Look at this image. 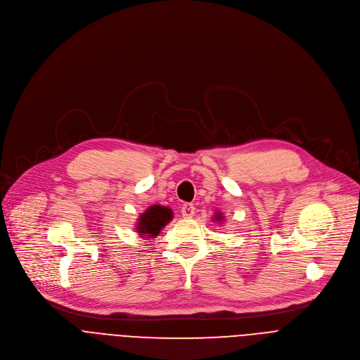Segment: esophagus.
I'll return each instance as SVG.
<instances>
[{
	"mask_svg": "<svg viewBox=\"0 0 360 360\" xmlns=\"http://www.w3.org/2000/svg\"><path fill=\"white\" fill-rule=\"evenodd\" d=\"M181 214H182L184 219H193V215L195 214V207H194V204L185 202V204L182 205V208H181Z\"/></svg>",
	"mask_w": 360,
	"mask_h": 360,
	"instance_id": "obj_1",
	"label": "esophagus"
}]
</instances>
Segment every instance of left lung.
<instances>
[{
    "instance_id": "left-lung-1",
    "label": "left lung",
    "mask_w": 360,
    "mask_h": 360,
    "mask_svg": "<svg viewBox=\"0 0 360 360\" xmlns=\"http://www.w3.org/2000/svg\"><path fill=\"white\" fill-rule=\"evenodd\" d=\"M224 220V215L221 214V212H215V215H214V221H219V223H221Z\"/></svg>"
}]
</instances>
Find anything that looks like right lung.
Returning <instances> with one entry per match:
<instances>
[{"instance_id":"add662e5","label":"right lung","mask_w":360,"mask_h":360,"mask_svg":"<svg viewBox=\"0 0 360 360\" xmlns=\"http://www.w3.org/2000/svg\"><path fill=\"white\" fill-rule=\"evenodd\" d=\"M174 219V212L169 207L165 205H150L145 212L140 214L136 224V231L140 237L145 238H156L160 230Z\"/></svg>"}]
</instances>
